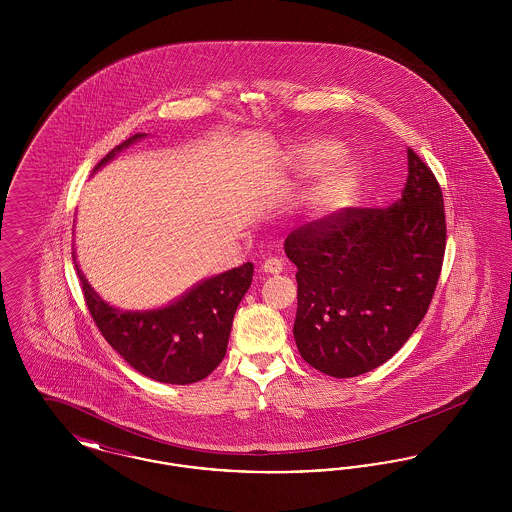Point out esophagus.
Segmentation results:
<instances>
[{
    "mask_svg": "<svg viewBox=\"0 0 512 512\" xmlns=\"http://www.w3.org/2000/svg\"><path fill=\"white\" fill-rule=\"evenodd\" d=\"M282 268H284V263L278 257H268L267 261L263 263V272H267V274H280Z\"/></svg>",
    "mask_w": 512,
    "mask_h": 512,
    "instance_id": "esophagus-1",
    "label": "esophagus"
}]
</instances>
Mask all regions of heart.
Segmentation results:
<instances>
[{"mask_svg":"<svg viewBox=\"0 0 512 512\" xmlns=\"http://www.w3.org/2000/svg\"><path fill=\"white\" fill-rule=\"evenodd\" d=\"M341 155V147L332 140H318L299 147L293 155V165L303 172L322 171ZM359 190V172L353 165L341 163L322 172L309 190V207L328 217L349 207Z\"/></svg>","mask_w":512,"mask_h":512,"instance_id":"b5f03b06","label":"heart"}]
</instances>
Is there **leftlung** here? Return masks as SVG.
I'll return each instance as SVG.
<instances>
[{"label": "left lung", "mask_w": 512, "mask_h": 512, "mask_svg": "<svg viewBox=\"0 0 512 512\" xmlns=\"http://www.w3.org/2000/svg\"><path fill=\"white\" fill-rule=\"evenodd\" d=\"M409 178L386 209L345 207L286 238L297 267L293 336L301 357L334 378L384 365L432 303L445 255L438 178L407 149Z\"/></svg>", "instance_id": "left-lung-1"}]
</instances>
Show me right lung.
Returning <instances> with one entry per match:
<instances>
[{
  "mask_svg": "<svg viewBox=\"0 0 512 512\" xmlns=\"http://www.w3.org/2000/svg\"><path fill=\"white\" fill-rule=\"evenodd\" d=\"M144 136L134 134L113 147L96 169L111 161L122 147ZM76 272L88 311L109 345L140 374L178 386L199 382L220 365L236 309L253 280V265L245 263L197 284L169 307L132 313L109 307L90 288L78 267Z\"/></svg>",
  "mask_w": 512,
  "mask_h": 512,
  "instance_id": "right-lung-1",
  "label": "right lung"
}]
</instances>
